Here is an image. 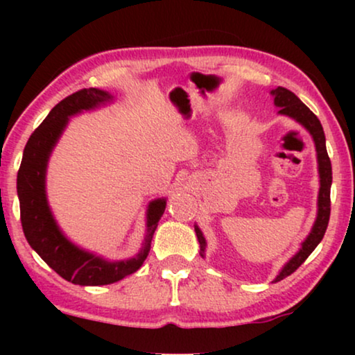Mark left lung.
<instances>
[{
    "label": "left lung",
    "instance_id": "left-lung-1",
    "mask_svg": "<svg viewBox=\"0 0 355 355\" xmlns=\"http://www.w3.org/2000/svg\"><path fill=\"white\" fill-rule=\"evenodd\" d=\"M271 95L275 96V105L276 108H279V114H286L289 118L297 121L299 124H302L305 129L309 130L315 142V150H317V162H318V174H320V192H318V211H317V220L313 223L312 231L307 236V239L302 242L297 254L291 259L288 263L283 266V270L279 271L278 276L273 279V283L284 279L286 276L293 275L300 265L307 260V257L315 250V247L320 244V241L323 239L324 231L328 227L329 221V211H331V200H329V191H331V162H329L328 152H327V140H324V132L322 124L317 116L305 106L302 101L297 98V95L293 92L284 89V87H278V89L271 90ZM196 234L200 244V255L205 254V237H203L202 231L196 226Z\"/></svg>",
    "mask_w": 355,
    "mask_h": 355
}]
</instances>
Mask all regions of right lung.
<instances>
[{
  "mask_svg": "<svg viewBox=\"0 0 355 355\" xmlns=\"http://www.w3.org/2000/svg\"><path fill=\"white\" fill-rule=\"evenodd\" d=\"M111 100L113 95L100 89H82L61 100L33 130L24 148L22 163L17 173L21 223L27 242L61 278L80 286L111 284L135 273L147 259L153 232L166 208V198H157L148 203L147 234L144 237L142 249L129 260L110 261L90 254L72 244L56 225L45 191L48 158L71 116L84 110H95Z\"/></svg>",
  "mask_w": 355,
  "mask_h": 355,
  "instance_id": "right-lung-1",
  "label": "right lung"
}]
</instances>
